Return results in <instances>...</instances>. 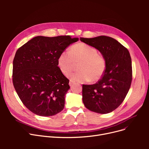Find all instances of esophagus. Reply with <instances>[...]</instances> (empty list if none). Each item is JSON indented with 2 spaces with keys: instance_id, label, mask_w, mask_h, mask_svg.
Returning <instances> with one entry per match:
<instances>
[{
  "instance_id": "1",
  "label": "esophagus",
  "mask_w": 149,
  "mask_h": 149,
  "mask_svg": "<svg viewBox=\"0 0 149 149\" xmlns=\"http://www.w3.org/2000/svg\"><path fill=\"white\" fill-rule=\"evenodd\" d=\"M75 83L74 81H72V80H70V81H69V84L70 86H73Z\"/></svg>"
}]
</instances>
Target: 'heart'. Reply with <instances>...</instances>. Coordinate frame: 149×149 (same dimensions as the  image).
Segmentation results:
<instances>
[{
	"mask_svg": "<svg viewBox=\"0 0 149 149\" xmlns=\"http://www.w3.org/2000/svg\"><path fill=\"white\" fill-rule=\"evenodd\" d=\"M79 70L69 75L70 79L81 83L97 81L103 76L106 69L104 57L97 50L84 43H77L69 51L62 52L57 59V65L63 74L67 75L72 69L74 61H79Z\"/></svg>",
	"mask_w": 149,
	"mask_h": 149,
	"instance_id": "heart-1",
	"label": "heart"
}]
</instances>
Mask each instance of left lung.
<instances>
[{
    "mask_svg": "<svg viewBox=\"0 0 149 149\" xmlns=\"http://www.w3.org/2000/svg\"><path fill=\"white\" fill-rule=\"evenodd\" d=\"M80 40L98 49L106 61V69L95 84H83L84 105L91 111L105 114L112 112L124 101L132 80L130 53L115 39L105 36Z\"/></svg>",
    "mask_w": 149,
    "mask_h": 149,
    "instance_id": "8db88e82",
    "label": "left lung"
}]
</instances>
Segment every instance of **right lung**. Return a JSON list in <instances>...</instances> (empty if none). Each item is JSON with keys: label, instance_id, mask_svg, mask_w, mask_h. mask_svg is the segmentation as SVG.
Masks as SVG:
<instances>
[{"label": "right lung", "instance_id": "add662e5", "mask_svg": "<svg viewBox=\"0 0 149 149\" xmlns=\"http://www.w3.org/2000/svg\"><path fill=\"white\" fill-rule=\"evenodd\" d=\"M79 38L37 36L17 49L13 60V82L23 104L33 113L50 116L65 107L69 80L57 65L60 54Z\"/></svg>", "mask_w": 149, "mask_h": 149}]
</instances>
